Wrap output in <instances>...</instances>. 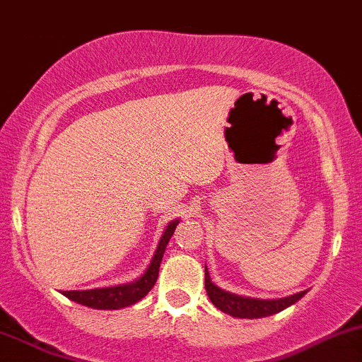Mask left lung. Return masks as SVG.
Wrapping results in <instances>:
<instances>
[{
  "label": "left lung",
  "mask_w": 362,
  "mask_h": 362,
  "mask_svg": "<svg viewBox=\"0 0 362 362\" xmlns=\"http://www.w3.org/2000/svg\"><path fill=\"white\" fill-rule=\"evenodd\" d=\"M205 290H207L209 298L217 309L233 317H242V320H257V317L273 316L276 313H281L286 307L293 305L295 302L300 300L307 293V290H304L283 298L243 297V295H236L219 288L216 283H212L207 266H205Z\"/></svg>",
  "instance_id": "obj_1"
}]
</instances>
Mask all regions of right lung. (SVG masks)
Here are the masks:
<instances>
[{
  "label": "right lung",
  "mask_w": 362,
  "mask_h": 362,
  "mask_svg": "<svg viewBox=\"0 0 362 362\" xmlns=\"http://www.w3.org/2000/svg\"><path fill=\"white\" fill-rule=\"evenodd\" d=\"M177 223H180V219H174L167 224L164 233H162L160 240H158L157 248H155L153 257H151L150 264L146 266V269L143 271V274L139 276L138 279H134V281H129V283H122V285L105 286V288L62 291V295H65V297L71 298V300L77 302V304L91 307V309H100V310L124 309V307L136 304V302L141 300V298L145 297L151 288H153L158 276V267H160L162 257H164L165 247L167 243H169L170 236H173Z\"/></svg>",
  "instance_id": "1"
}]
</instances>
